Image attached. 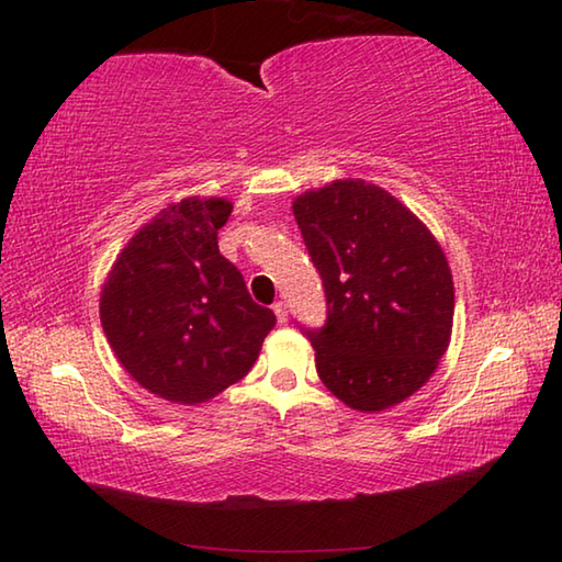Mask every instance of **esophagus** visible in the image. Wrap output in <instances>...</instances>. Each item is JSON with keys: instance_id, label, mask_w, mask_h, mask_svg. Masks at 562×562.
Here are the masks:
<instances>
[{"instance_id": "obj_1", "label": "esophagus", "mask_w": 562, "mask_h": 562, "mask_svg": "<svg viewBox=\"0 0 562 562\" xmlns=\"http://www.w3.org/2000/svg\"><path fill=\"white\" fill-rule=\"evenodd\" d=\"M272 310H274V315H278L280 325H284V322H288V304H284V302H274Z\"/></svg>"}]
</instances>
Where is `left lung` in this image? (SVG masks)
Wrapping results in <instances>:
<instances>
[{
	"label": "left lung",
	"instance_id": "8db88e82",
	"mask_svg": "<svg viewBox=\"0 0 562 562\" xmlns=\"http://www.w3.org/2000/svg\"><path fill=\"white\" fill-rule=\"evenodd\" d=\"M327 322L302 329L317 374L357 412H384L418 392L451 339L453 280L441 245L392 193L359 178L294 198Z\"/></svg>",
	"mask_w": 562,
	"mask_h": 562
}]
</instances>
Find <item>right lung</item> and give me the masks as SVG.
Wrapping results in <instances>:
<instances>
[{"instance_id": "add662e5", "label": "right lung", "mask_w": 562, "mask_h": 562, "mask_svg": "<svg viewBox=\"0 0 562 562\" xmlns=\"http://www.w3.org/2000/svg\"><path fill=\"white\" fill-rule=\"evenodd\" d=\"M233 203L186 198L131 237L101 290V327L121 367L150 394L201 404L250 372L272 310L252 302L217 250Z\"/></svg>"}]
</instances>
